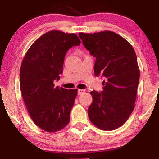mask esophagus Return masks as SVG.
I'll return each mask as SVG.
<instances>
[{
    "instance_id": "1",
    "label": "esophagus",
    "mask_w": 159,
    "mask_h": 159,
    "mask_svg": "<svg viewBox=\"0 0 159 159\" xmlns=\"http://www.w3.org/2000/svg\"><path fill=\"white\" fill-rule=\"evenodd\" d=\"M83 93H85V90L83 89H78V95H81Z\"/></svg>"
}]
</instances>
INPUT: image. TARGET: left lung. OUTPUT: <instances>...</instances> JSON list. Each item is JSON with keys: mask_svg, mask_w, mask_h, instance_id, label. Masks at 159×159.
Segmentation results:
<instances>
[{"mask_svg": "<svg viewBox=\"0 0 159 159\" xmlns=\"http://www.w3.org/2000/svg\"><path fill=\"white\" fill-rule=\"evenodd\" d=\"M83 44L96 57L94 74L102 76L103 91H92L90 121L102 130L121 126L134 108L139 69L136 53L127 40L110 31L79 33Z\"/></svg>", "mask_w": 159, "mask_h": 159, "instance_id": "8db88e82", "label": "left lung"}]
</instances>
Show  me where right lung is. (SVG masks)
Instances as JSON below:
<instances>
[{
	"label": "right lung",
	"mask_w": 159,
	"mask_h": 159,
	"mask_svg": "<svg viewBox=\"0 0 159 159\" xmlns=\"http://www.w3.org/2000/svg\"><path fill=\"white\" fill-rule=\"evenodd\" d=\"M80 44L75 33L50 31L33 43L22 62L20 85L24 102L33 122L49 133L63 129L70 121L77 89L55 87L54 81L63 73L67 50Z\"/></svg>",
	"instance_id": "add662e5"
}]
</instances>
